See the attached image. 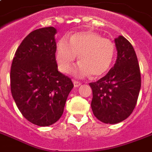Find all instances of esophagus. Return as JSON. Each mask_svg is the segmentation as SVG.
<instances>
[{"label": "esophagus", "mask_w": 152, "mask_h": 152, "mask_svg": "<svg viewBox=\"0 0 152 152\" xmlns=\"http://www.w3.org/2000/svg\"><path fill=\"white\" fill-rule=\"evenodd\" d=\"M73 84H74V87H75V88H77V87L80 86L81 83L77 80H73Z\"/></svg>", "instance_id": "obj_1"}]
</instances>
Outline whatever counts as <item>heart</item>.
Here are the masks:
<instances>
[{"mask_svg":"<svg viewBox=\"0 0 152 152\" xmlns=\"http://www.w3.org/2000/svg\"><path fill=\"white\" fill-rule=\"evenodd\" d=\"M115 53V45L109 39L103 38L97 32H80L72 36L70 41L66 37L58 41L56 61L60 71L68 73L80 55L82 63L74 69V74L78 76L92 74L98 77L108 71Z\"/></svg>","mask_w":152,"mask_h":152,"instance_id":"obj_1","label":"heart"}]
</instances>
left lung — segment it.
Listing matches in <instances>:
<instances>
[{
  "label": "left lung",
  "instance_id": "obj_1",
  "mask_svg": "<svg viewBox=\"0 0 152 152\" xmlns=\"http://www.w3.org/2000/svg\"><path fill=\"white\" fill-rule=\"evenodd\" d=\"M117 59L104 77L90 83L91 107L101 122L117 124L126 120L135 108L141 87L138 59L132 45L123 36L115 40Z\"/></svg>",
  "mask_w": 152,
  "mask_h": 152
}]
</instances>
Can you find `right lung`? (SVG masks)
<instances>
[{"instance_id":"right-lung-1","label":"right lung","mask_w":152,"mask_h":152,"mask_svg":"<svg viewBox=\"0 0 152 152\" xmlns=\"http://www.w3.org/2000/svg\"><path fill=\"white\" fill-rule=\"evenodd\" d=\"M56 29L34 30L16 51L10 71L12 96L23 116L45 127L57 121L73 88L68 76L58 71L56 61Z\"/></svg>"}]
</instances>
